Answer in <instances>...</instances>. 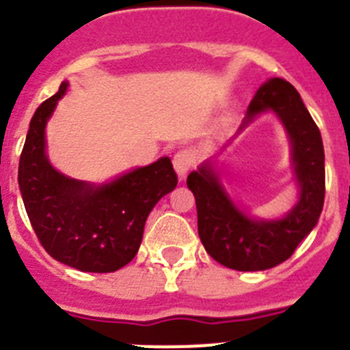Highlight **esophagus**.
Returning a JSON list of instances; mask_svg holds the SVG:
<instances>
[{
	"instance_id": "1",
	"label": "esophagus",
	"mask_w": 350,
	"mask_h": 350,
	"mask_svg": "<svg viewBox=\"0 0 350 350\" xmlns=\"http://www.w3.org/2000/svg\"><path fill=\"white\" fill-rule=\"evenodd\" d=\"M194 154L191 152V150H178V152H175V156H173V168H175V172H177V175L180 178H184L187 173H189V170L194 166Z\"/></svg>"
}]
</instances>
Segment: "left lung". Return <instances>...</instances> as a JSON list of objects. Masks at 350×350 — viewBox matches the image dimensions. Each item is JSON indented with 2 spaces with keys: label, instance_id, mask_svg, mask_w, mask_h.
<instances>
[{
  "label": "left lung",
  "instance_id": "1",
  "mask_svg": "<svg viewBox=\"0 0 350 350\" xmlns=\"http://www.w3.org/2000/svg\"><path fill=\"white\" fill-rule=\"evenodd\" d=\"M273 110L293 145V165L299 200L284 219L256 221L240 212L208 165L189 173L198 210V234L213 259L238 271L268 270L289 259L319 221L324 205V147L321 131L298 91L284 79H270L247 108L243 128L256 116Z\"/></svg>",
  "mask_w": 350,
  "mask_h": 350
}]
</instances>
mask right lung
Instances as JSON below:
<instances>
[{
	"instance_id": "add662e5",
	"label": "right lung",
	"mask_w": 350,
	"mask_h": 350,
	"mask_svg": "<svg viewBox=\"0 0 350 350\" xmlns=\"http://www.w3.org/2000/svg\"><path fill=\"white\" fill-rule=\"evenodd\" d=\"M68 82L36 108L18 161V187L40 243L55 261L80 271L110 273L138 252L145 221L177 187L168 157L94 187L55 172L45 156V124Z\"/></svg>"
}]
</instances>
